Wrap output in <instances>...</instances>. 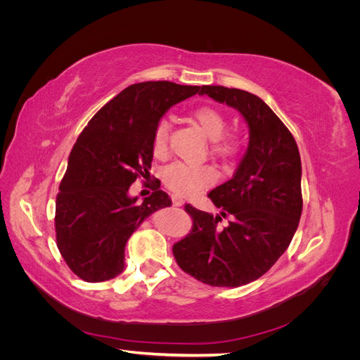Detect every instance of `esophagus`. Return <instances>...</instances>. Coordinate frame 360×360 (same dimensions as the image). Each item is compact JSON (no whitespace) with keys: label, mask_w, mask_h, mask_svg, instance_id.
<instances>
[{"label":"esophagus","mask_w":360,"mask_h":360,"mask_svg":"<svg viewBox=\"0 0 360 360\" xmlns=\"http://www.w3.org/2000/svg\"><path fill=\"white\" fill-rule=\"evenodd\" d=\"M171 201H172V205H176V207H180L184 202L180 197H177V195H171Z\"/></svg>","instance_id":"obj_1"}]
</instances>
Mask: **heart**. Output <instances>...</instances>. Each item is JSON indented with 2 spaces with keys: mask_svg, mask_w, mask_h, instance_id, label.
Masks as SVG:
<instances>
[{
  "mask_svg": "<svg viewBox=\"0 0 360 360\" xmlns=\"http://www.w3.org/2000/svg\"><path fill=\"white\" fill-rule=\"evenodd\" d=\"M192 120L202 130V134L213 139L210 151L216 158L228 159L236 155L237 141L234 136L225 135L226 117L214 106H200L191 114ZM169 123L160 118L151 135V150L156 158H163L168 151ZM216 180V172L209 165H189V163L176 162L163 171V183L174 193L181 197H192L200 193Z\"/></svg>",
  "mask_w": 360,
  "mask_h": 360,
  "instance_id": "b5f03b06",
  "label": "heart"
}]
</instances>
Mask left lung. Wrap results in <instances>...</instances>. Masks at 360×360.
Returning <instances> with one entry per match:
<instances>
[{
  "instance_id": "8db88e82",
  "label": "left lung",
  "mask_w": 360,
  "mask_h": 360,
  "mask_svg": "<svg viewBox=\"0 0 360 360\" xmlns=\"http://www.w3.org/2000/svg\"><path fill=\"white\" fill-rule=\"evenodd\" d=\"M200 94L226 103L245 117L249 146L233 179L209 192L221 218L195 209L184 210L192 230L174 243L179 267L212 287L249 284L285 252L302 214V163L296 139L258 96L222 85H202Z\"/></svg>"
}]
</instances>
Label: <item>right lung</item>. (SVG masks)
Here are the masks:
<instances>
[{"label": "right lung", "mask_w": 360, "mask_h": 360, "mask_svg": "<svg viewBox=\"0 0 360 360\" xmlns=\"http://www.w3.org/2000/svg\"><path fill=\"white\" fill-rule=\"evenodd\" d=\"M198 91L197 85L169 81L129 85L94 114L76 139L53 221L60 254L82 281L102 282L122 274L129 237L148 214L171 205L158 180L143 202L127 191L136 179H150L151 135L160 117Z\"/></svg>", "instance_id": "1"}]
</instances>
